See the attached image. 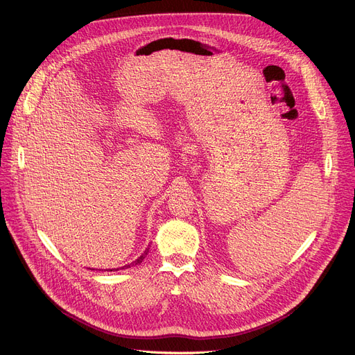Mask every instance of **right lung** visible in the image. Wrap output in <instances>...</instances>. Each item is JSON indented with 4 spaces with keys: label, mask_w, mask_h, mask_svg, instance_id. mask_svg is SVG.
I'll list each match as a JSON object with an SVG mask.
<instances>
[{
    "label": "right lung",
    "mask_w": 355,
    "mask_h": 355,
    "mask_svg": "<svg viewBox=\"0 0 355 355\" xmlns=\"http://www.w3.org/2000/svg\"><path fill=\"white\" fill-rule=\"evenodd\" d=\"M148 250H149V248H148V249H146V250H145V252H144V253H142V254H141V256H139V257L135 260V262H132V263H130V265H125V266H122L121 269H128V268H130V266H134V265H138V263H141L142 260L145 259V256L148 254ZM106 270H109V269H106ZM112 270H114V269H110V272H112ZM115 270H118V269H115Z\"/></svg>",
    "instance_id": "obj_1"
}]
</instances>
